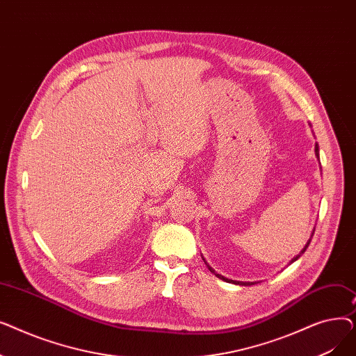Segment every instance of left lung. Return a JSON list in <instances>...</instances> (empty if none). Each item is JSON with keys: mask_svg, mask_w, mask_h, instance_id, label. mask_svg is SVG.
Segmentation results:
<instances>
[{"mask_svg": "<svg viewBox=\"0 0 356 356\" xmlns=\"http://www.w3.org/2000/svg\"><path fill=\"white\" fill-rule=\"evenodd\" d=\"M314 152H316V156H317V157H319V147H317V144H316V147H314ZM310 241H312V239H309V242H307V244H306V247H305V248H303V250L300 251V254H298V255H296V257H294V258L291 259V263H294V261H296V259H298V258H300V257H302V254H305V251L307 250V247H309V244H310ZM291 263H290V264H291ZM208 268H209V270H211V273H213V274H215V275H216L218 278L223 280V282H228V283H234V284H241V286H252V284H254V283H242V282H234V280H229V278H227V277H223V275H220V274H216V273H215V270H213V268H211L209 266H208Z\"/></svg>", "mask_w": 356, "mask_h": 356, "instance_id": "obj_1", "label": "left lung"}]
</instances>
